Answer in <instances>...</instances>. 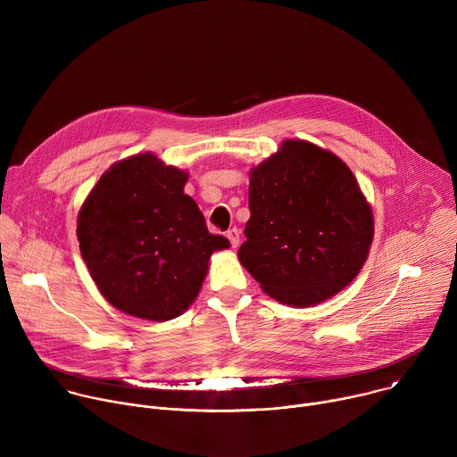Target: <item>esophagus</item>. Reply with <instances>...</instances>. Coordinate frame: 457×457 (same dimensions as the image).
Segmentation results:
<instances>
[{
    "mask_svg": "<svg viewBox=\"0 0 457 457\" xmlns=\"http://www.w3.org/2000/svg\"><path fill=\"white\" fill-rule=\"evenodd\" d=\"M226 237L229 238V242H231V247H238V244H240V231H238L237 228L229 229V231L226 233Z\"/></svg>",
    "mask_w": 457,
    "mask_h": 457,
    "instance_id": "esophagus-1",
    "label": "esophagus"
}]
</instances>
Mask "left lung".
Listing matches in <instances>:
<instances>
[{
    "label": "left lung",
    "instance_id": "8db88e82",
    "mask_svg": "<svg viewBox=\"0 0 457 457\" xmlns=\"http://www.w3.org/2000/svg\"><path fill=\"white\" fill-rule=\"evenodd\" d=\"M240 264L280 303L309 307L347 287L369 256L374 215L351 168L309 141L286 139L249 171Z\"/></svg>",
    "mask_w": 457,
    "mask_h": 457
}]
</instances>
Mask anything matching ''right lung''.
Here are the masks:
<instances>
[{"label":"right lung","mask_w":457,"mask_h":457,"mask_svg":"<svg viewBox=\"0 0 457 457\" xmlns=\"http://www.w3.org/2000/svg\"><path fill=\"white\" fill-rule=\"evenodd\" d=\"M187 171L152 152L112 164L78 213V240L99 293L119 311L152 321L180 316L197 298L215 251Z\"/></svg>","instance_id":"1"}]
</instances>
